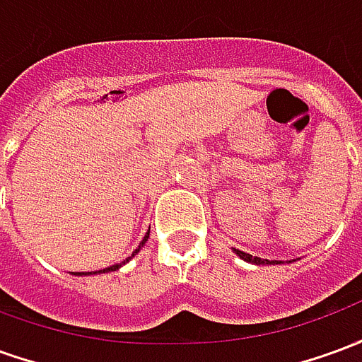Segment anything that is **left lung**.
Returning <instances> with one entry per match:
<instances>
[{"mask_svg":"<svg viewBox=\"0 0 362 362\" xmlns=\"http://www.w3.org/2000/svg\"><path fill=\"white\" fill-rule=\"evenodd\" d=\"M235 254L238 256V258H243L244 262H250V264H256V266H259V264H281L279 259H262L258 258V256H252V254H246V252H240V250H236L235 248Z\"/></svg>","mask_w":362,"mask_h":362,"instance_id":"1","label":"left lung"}]
</instances>
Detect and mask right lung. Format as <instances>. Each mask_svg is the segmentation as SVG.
<instances>
[{
	"label": "right lung",
	"instance_id": "obj_1",
	"mask_svg": "<svg viewBox=\"0 0 362 362\" xmlns=\"http://www.w3.org/2000/svg\"><path fill=\"white\" fill-rule=\"evenodd\" d=\"M147 238H149V233H147V235L143 236V240H141V243H139V246H137V248H135L134 254H132V256H129V258L124 259V262H122V264H114V266L106 267V269H98V272H75L74 275H93V273H108V272H116V269H118V267H122V266H124V264H127V262H129V259L134 258V256H135V254H137V252L141 250V248H143V244L147 243Z\"/></svg>",
	"mask_w": 362,
	"mask_h": 362
}]
</instances>
